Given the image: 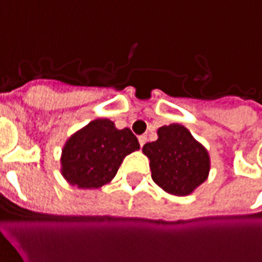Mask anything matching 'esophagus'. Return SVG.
Masks as SVG:
<instances>
[{
  "instance_id": "obj_1",
  "label": "esophagus",
  "mask_w": 262,
  "mask_h": 262,
  "mask_svg": "<svg viewBox=\"0 0 262 262\" xmlns=\"http://www.w3.org/2000/svg\"><path fill=\"white\" fill-rule=\"evenodd\" d=\"M146 142H147V137H146V136L139 137V143H140V146H142V147L144 146V143H146Z\"/></svg>"
}]
</instances>
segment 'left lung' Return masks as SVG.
<instances>
[{
	"label": "left lung",
	"mask_w": 262,
	"mask_h": 262,
	"mask_svg": "<svg viewBox=\"0 0 262 262\" xmlns=\"http://www.w3.org/2000/svg\"><path fill=\"white\" fill-rule=\"evenodd\" d=\"M159 139L146 143L143 153L150 160L153 181L165 192L185 196L208 180L209 153L191 132L180 123L161 126Z\"/></svg>",
	"instance_id": "1"
}]
</instances>
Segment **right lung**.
I'll use <instances>...</instances> for the list:
<instances>
[{"label": "right lung", "instance_id": "add662e5", "mask_svg": "<svg viewBox=\"0 0 262 262\" xmlns=\"http://www.w3.org/2000/svg\"><path fill=\"white\" fill-rule=\"evenodd\" d=\"M140 148L130 129L95 119L75 132L61 151V174L71 185L97 189L114 180L127 154Z\"/></svg>", "mask_w": 262, "mask_h": 262}]
</instances>
